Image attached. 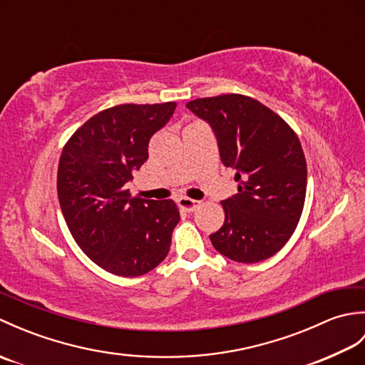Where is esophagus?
I'll use <instances>...</instances> for the list:
<instances>
[{
	"instance_id": "1",
	"label": "esophagus",
	"mask_w": 365,
	"mask_h": 365,
	"mask_svg": "<svg viewBox=\"0 0 365 365\" xmlns=\"http://www.w3.org/2000/svg\"><path fill=\"white\" fill-rule=\"evenodd\" d=\"M177 204L185 212H195L200 202H199V200H196V199H190V197L180 196V197L177 199Z\"/></svg>"
}]
</instances>
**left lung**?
Here are the masks:
<instances>
[{
	"mask_svg": "<svg viewBox=\"0 0 365 365\" xmlns=\"http://www.w3.org/2000/svg\"><path fill=\"white\" fill-rule=\"evenodd\" d=\"M210 123L226 168L237 169L238 192L222 200L215 250L240 263L262 262L289 242L306 199L307 166L299 139L281 115L242 94L187 103Z\"/></svg>",
	"mask_w": 365,
	"mask_h": 365,
	"instance_id": "obj_1",
	"label": "left lung"
}]
</instances>
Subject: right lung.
<instances>
[{
    "instance_id": "obj_1",
    "label": "right lung",
    "mask_w": 365,
    "mask_h": 365,
    "mask_svg": "<svg viewBox=\"0 0 365 365\" xmlns=\"http://www.w3.org/2000/svg\"><path fill=\"white\" fill-rule=\"evenodd\" d=\"M177 103L108 108L68 138L58 165V197L67 227L108 273L135 277L166 259L180 213L173 199L131 197L125 185L149 157L147 145Z\"/></svg>"
}]
</instances>
